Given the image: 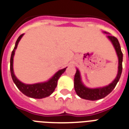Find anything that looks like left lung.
I'll list each match as a JSON object with an SVG mask.
<instances>
[{
  "label": "left lung",
  "mask_w": 129,
  "mask_h": 129,
  "mask_svg": "<svg viewBox=\"0 0 129 129\" xmlns=\"http://www.w3.org/2000/svg\"><path fill=\"white\" fill-rule=\"evenodd\" d=\"M104 33L108 34V33L105 32V31H104ZM107 38L112 43L116 51L118 59H119L118 72L117 74V76H116L114 80L107 86L102 87V88H89L85 86L82 83L81 80V76H80V71H78V69H77L74 79V90L76 91V94L79 97H80L81 98L91 101L98 100L104 98L113 91V90L114 89L117 82L119 80L121 73H122V69H123V67H122L123 53L121 51L119 42L118 39L115 37L111 36H107Z\"/></svg>",
  "instance_id": "1"
}]
</instances>
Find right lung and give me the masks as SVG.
Wrapping results in <instances>:
<instances>
[{"label": "right lung", "mask_w": 129, "mask_h": 129, "mask_svg": "<svg viewBox=\"0 0 129 129\" xmlns=\"http://www.w3.org/2000/svg\"><path fill=\"white\" fill-rule=\"evenodd\" d=\"M23 36H24V34H22L19 36V38H18L16 42L13 51L12 52L11 57H10V73H11L12 78L13 80V82H14L16 86H17V88H18L24 95H27L29 98L41 99L49 96L57 87V81H58V78L62 75V74L64 72L67 67L56 72L51 78H50L47 82H45L37 83V84H24L22 82H20L16 77L14 73L13 58L14 56L15 50L16 49L19 41Z\"/></svg>", "instance_id": "add662e5"}]
</instances>
